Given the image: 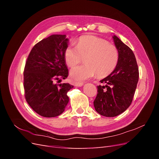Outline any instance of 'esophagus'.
<instances>
[{
	"label": "esophagus",
	"instance_id": "obj_1",
	"mask_svg": "<svg viewBox=\"0 0 159 159\" xmlns=\"http://www.w3.org/2000/svg\"><path fill=\"white\" fill-rule=\"evenodd\" d=\"M74 85L75 86H76V87H81V86L84 85V83H82V82H75L74 84Z\"/></svg>",
	"mask_w": 159,
	"mask_h": 159
}]
</instances>
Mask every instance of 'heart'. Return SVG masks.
I'll list each match as a JSON object with an SVG mask.
<instances>
[{"instance_id": "heart-1", "label": "heart", "mask_w": 159, "mask_h": 159, "mask_svg": "<svg viewBox=\"0 0 159 159\" xmlns=\"http://www.w3.org/2000/svg\"><path fill=\"white\" fill-rule=\"evenodd\" d=\"M85 65L75 66L70 70L71 78L75 81L95 76L105 77L116 68L119 60L117 49L102 38L85 36L79 38L77 46L69 45L64 52L67 64L73 67L85 58Z\"/></svg>"}]
</instances>
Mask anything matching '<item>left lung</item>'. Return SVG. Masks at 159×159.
Here are the masks:
<instances>
[{"instance_id": "1", "label": "left lung", "mask_w": 159, "mask_h": 159, "mask_svg": "<svg viewBox=\"0 0 159 159\" xmlns=\"http://www.w3.org/2000/svg\"><path fill=\"white\" fill-rule=\"evenodd\" d=\"M114 44L119 53L116 68L100 82L93 102L96 111L105 117L117 116L131 104L139 81V68L132 50L115 35Z\"/></svg>"}]
</instances>
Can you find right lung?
Returning a JSON list of instances; mask_svg holds the SVG:
<instances>
[{
    "instance_id": "add662e5",
    "label": "right lung",
    "mask_w": 159,
    "mask_h": 159,
    "mask_svg": "<svg viewBox=\"0 0 159 159\" xmlns=\"http://www.w3.org/2000/svg\"><path fill=\"white\" fill-rule=\"evenodd\" d=\"M69 39L66 35L53 34L33 47L24 70V88L27 103L44 117L61 115L69 102L70 84L56 81L68 76L64 52Z\"/></svg>"
}]
</instances>
